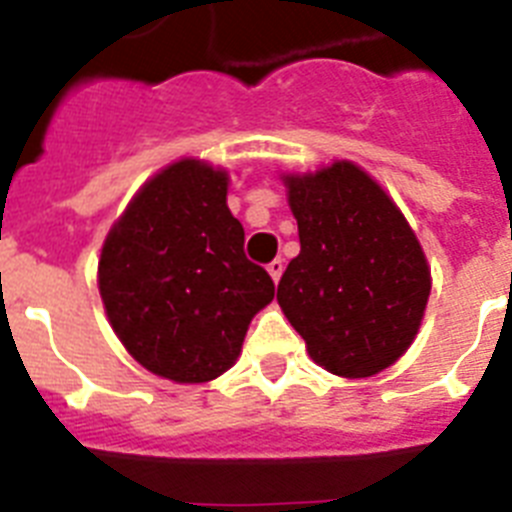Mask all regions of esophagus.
I'll return each mask as SVG.
<instances>
[{
  "label": "esophagus",
  "instance_id": "obj_1",
  "mask_svg": "<svg viewBox=\"0 0 512 512\" xmlns=\"http://www.w3.org/2000/svg\"><path fill=\"white\" fill-rule=\"evenodd\" d=\"M268 273H270V278H273V281H281V276H283V260L281 257H276V260H270L268 263Z\"/></svg>",
  "mask_w": 512,
  "mask_h": 512
}]
</instances>
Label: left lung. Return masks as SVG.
Listing matches in <instances>:
<instances>
[{
    "mask_svg": "<svg viewBox=\"0 0 512 512\" xmlns=\"http://www.w3.org/2000/svg\"><path fill=\"white\" fill-rule=\"evenodd\" d=\"M299 255L278 281L283 315L320 367L341 377L382 372L414 341L429 268L414 231L380 184L338 161L286 176Z\"/></svg>",
    "mask_w": 512,
    "mask_h": 512,
    "instance_id": "left-lung-1",
    "label": "left lung"
}]
</instances>
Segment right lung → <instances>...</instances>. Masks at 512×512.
Instances as JSON below:
<instances>
[{
  "label": "right lung",
  "instance_id": "1",
  "mask_svg": "<svg viewBox=\"0 0 512 512\" xmlns=\"http://www.w3.org/2000/svg\"><path fill=\"white\" fill-rule=\"evenodd\" d=\"M226 171L171 163L137 192L106 236L98 289L137 362L174 382H208L242 351L249 320L276 294L244 255L226 205Z\"/></svg>",
  "mask_w": 512,
  "mask_h": 512
}]
</instances>
